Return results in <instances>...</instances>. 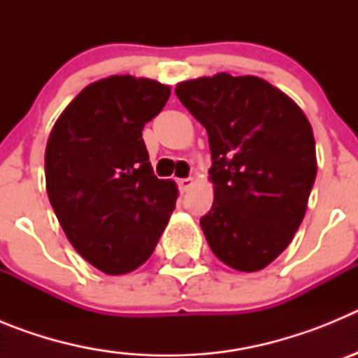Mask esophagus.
<instances>
[{
    "label": "esophagus",
    "mask_w": 358,
    "mask_h": 358,
    "mask_svg": "<svg viewBox=\"0 0 358 358\" xmlns=\"http://www.w3.org/2000/svg\"><path fill=\"white\" fill-rule=\"evenodd\" d=\"M177 185H179V189H181L182 194H185V192H188V189L192 188V185H194V179H192V177H186V179H179V181H177Z\"/></svg>",
    "instance_id": "34e87169"
}]
</instances>
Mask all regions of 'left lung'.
Segmentation results:
<instances>
[{"label": "left lung", "instance_id": "obj_1", "mask_svg": "<svg viewBox=\"0 0 358 358\" xmlns=\"http://www.w3.org/2000/svg\"><path fill=\"white\" fill-rule=\"evenodd\" d=\"M176 94L210 140L215 199L201 227L211 251L242 273L267 267L305 217L317 173L312 125L292 98L252 75L186 80Z\"/></svg>", "mask_w": 358, "mask_h": 358}]
</instances>
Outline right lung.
I'll use <instances>...</instances> for the list:
<instances>
[{
	"label": "right lung",
	"mask_w": 358,
	"mask_h": 358,
	"mask_svg": "<svg viewBox=\"0 0 358 358\" xmlns=\"http://www.w3.org/2000/svg\"><path fill=\"white\" fill-rule=\"evenodd\" d=\"M169 96V85L150 78H102L50 132L44 173L53 211L75 251L110 276L148 260L176 208V182L154 176L141 138Z\"/></svg>",
	"instance_id": "right-lung-1"
}]
</instances>
